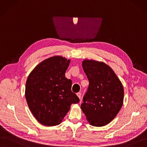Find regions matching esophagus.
Masks as SVG:
<instances>
[{
	"instance_id": "obj_1",
	"label": "esophagus",
	"mask_w": 147,
	"mask_h": 147,
	"mask_svg": "<svg viewBox=\"0 0 147 147\" xmlns=\"http://www.w3.org/2000/svg\"><path fill=\"white\" fill-rule=\"evenodd\" d=\"M77 96H78V97H79V99L81 98V93H77Z\"/></svg>"
}]
</instances>
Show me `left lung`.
<instances>
[{
	"label": "left lung",
	"instance_id": "8db88e82",
	"mask_svg": "<svg viewBox=\"0 0 147 147\" xmlns=\"http://www.w3.org/2000/svg\"><path fill=\"white\" fill-rule=\"evenodd\" d=\"M82 68L89 86L80 108L91 125L105 126L121 109L124 94L122 84L104 62L84 60Z\"/></svg>",
	"mask_w": 147,
	"mask_h": 147
}]
</instances>
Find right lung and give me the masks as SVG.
<instances>
[{
    "mask_svg": "<svg viewBox=\"0 0 147 147\" xmlns=\"http://www.w3.org/2000/svg\"><path fill=\"white\" fill-rule=\"evenodd\" d=\"M70 60L54 56L40 62L26 80L25 97L37 121L46 126L60 124L72 104L79 102L71 91L72 81L65 74Z\"/></svg>",
    "mask_w": 147,
    "mask_h": 147,
    "instance_id": "obj_1",
    "label": "right lung"
}]
</instances>
